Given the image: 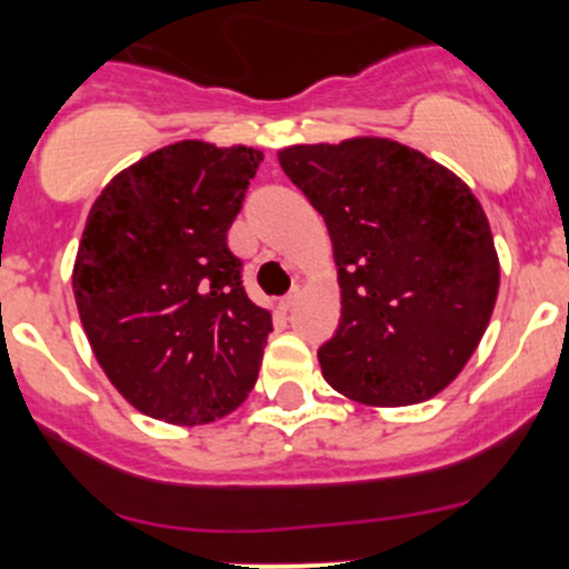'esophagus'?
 <instances>
[{"label":"esophagus","mask_w":569,"mask_h":569,"mask_svg":"<svg viewBox=\"0 0 569 569\" xmlns=\"http://www.w3.org/2000/svg\"><path fill=\"white\" fill-rule=\"evenodd\" d=\"M297 297H300V291H289V295H286V297H280V302H278V306H280V311H291V308H295V302H297Z\"/></svg>","instance_id":"esophagus-1"}]
</instances>
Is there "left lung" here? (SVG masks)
Wrapping results in <instances>:
<instances>
[{
  "label": "left lung",
  "mask_w": 569,
  "mask_h": 569,
  "mask_svg": "<svg viewBox=\"0 0 569 569\" xmlns=\"http://www.w3.org/2000/svg\"><path fill=\"white\" fill-rule=\"evenodd\" d=\"M291 183L325 217L341 319L319 347L325 380L363 405H418L479 347L498 297L485 209L443 164L382 140L291 146Z\"/></svg>",
  "instance_id": "obj_1"
}]
</instances>
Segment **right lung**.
Returning a JSON list of instances; mask_svg holds the SVG:
<instances>
[{"label":"right lung","instance_id":"1","mask_svg":"<svg viewBox=\"0 0 569 569\" xmlns=\"http://www.w3.org/2000/svg\"><path fill=\"white\" fill-rule=\"evenodd\" d=\"M261 159L176 142L114 176L90 209L73 267L79 319L146 416L209 423L256 386L272 317L244 291L228 228Z\"/></svg>","mask_w":569,"mask_h":569}]
</instances>
